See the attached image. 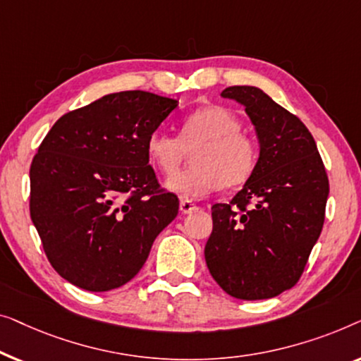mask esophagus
Wrapping results in <instances>:
<instances>
[{
  "label": "esophagus",
  "mask_w": 361,
  "mask_h": 361,
  "mask_svg": "<svg viewBox=\"0 0 361 361\" xmlns=\"http://www.w3.org/2000/svg\"><path fill=\"white\" fill-rule=\"evenodd\" d=\"M200 209L195 202L190 201V200H181L180 201V211L183 212V214H191V212H195Z\"/></svg>",
  "instance_id": "esophagus-1"
}]
</instances>
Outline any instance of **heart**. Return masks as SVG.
Returning <instances> with one entry per match:
<instances>
[{
    "label": "heart",
    "instance_id": "obj_1",
    "mask_svg": "<svg viewBox=\"0 0 361 361\" xmlns=\"http://www.w3.org/2000/svg\"><path fill=\"white\" fill-rule=\"evenodd\" d=\"M240 130L242 121L232 109L202 106L181 119L178 135L152 132L147 157L157 170L171 175L192 150V165L166 180L165 186L185 200H196L221 186H240L255 173L260 149Z\"/></svg>",
    "mask_w": 361,
    "mask_h": 361
}]
</instances>
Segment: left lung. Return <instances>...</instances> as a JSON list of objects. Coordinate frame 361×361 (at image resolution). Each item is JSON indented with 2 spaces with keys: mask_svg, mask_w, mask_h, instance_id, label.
<instances>
[{
  "mask_svg": "<svg viewBox=\"0 0 361 361\" xmlns=\"http://www.w3.org/2000/svg\"><path fill=\"white\" fill-rule=\"evenodd\" d=\"M221 96L245 106L260 159L229 204L212 206L206 263L231 296L275 298L299 281L321 235L329 196L326 166L301 119L260 88L229 86Z\"/></svg>",
  "mask_w": 361,
  "mask_h": 361,
  "instance_id": "left-lung-1",
  "label": "left lung"
}]
</instances>
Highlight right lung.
<instances>
[{"mask_svg":"<svg viewBox=\"0 0 361 361\" xmlns=\"http://www.w3.org/2000/svg\"><path fill=\"white\" fill-rule=\"evenodd\" d=\"M176 106L140 90L106 94L63 114L39 145L30 219L50 265L75 286L99 293L130 281L178 214L145 149Z\"/></svg>","mask_w":361,"mask_h":361,"instance_id":"right-lung-1","label":"right lung"}]
</instances>
